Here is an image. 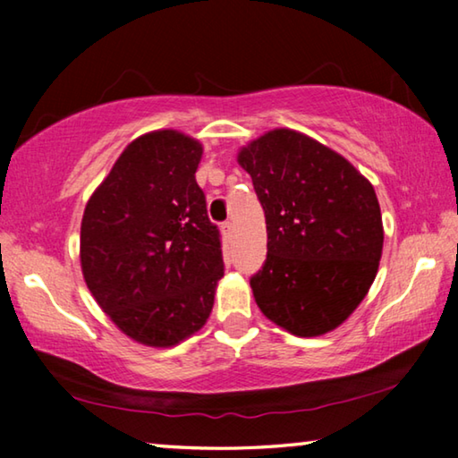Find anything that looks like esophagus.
I'll list each match as a JSON object with an SVG mask.
<instances>
[{"instance_id":"34e87169","label":"esophagus","mask_w":458,"mask_h":458,"mask_svg":"<svg viewBox=\"0 0 458 458\" xmlns=\"http://www.w3.org/2000/svg\"><path fill=\"white\" fill-rule=\"evenodd\" d=\"M220 232H222L224 240H230L232 238V232H234V226H232V222H224L222 226H220Z\"/></svg>"}]
</instances>
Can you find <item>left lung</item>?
Masks as SVG:
<instances>
[{
  "instance_id": "8db88e82",
  "label": "left lung",
  "mask_w": 458,
  "mask_h": 458,
  "mask_svg": "<svg viewBox=\"0 0 458 458\" xmlns=\"http://www.w3.org/2000/svg\"><path fill=\"white\" fill-rule=\"evenodd\" d=\"M236 159L267 218V262L250 278L262 315L297 337L337 329L382 259L374 185L344 155L286 127L252 139Z\"/></svg>"
}]
</instances>
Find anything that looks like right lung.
<instances>
[{"label": "right lung", "instance_id": "1", "mask_svg": "<svg viewBox=\"0 0 458 458\" xmlns=\"http://www.w3.org/2000/svg\"><path fill=\"white\" fill-rule=\"evenodd\" d=\"M204 147L175 129L131 141L87 201L81 268L129 339L174 347L204 327L224 276L196 172Z\"/></svg>", "mask_w": 458, "mask_h": 458}]
</instances>
